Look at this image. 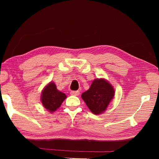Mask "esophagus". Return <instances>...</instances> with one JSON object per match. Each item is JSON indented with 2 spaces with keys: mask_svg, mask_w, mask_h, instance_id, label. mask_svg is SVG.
<instances>
[{
  "mask_svg": "<svg viewBox=\"0 0 159 159\" xmlns=\"http://www.w3.org/2000/svg\"><path fill=\"white\" fill-rule=\"evenodd\" d=\"M71 95H74V96H78L80 94V92L79 91H78V90H76V91H71Z\"/></svg>",
  "mask_w": 159,
  "mask_h": 159,
  "instance_id": "obj_1",
  "label": "esophagus"
}]
</instances>
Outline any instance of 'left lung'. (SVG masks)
Instances as JSON below:
<instances>
[{
	"label": "left lung",
	"mask_w": 159,
	"mask_h": 159,
	"mask_svg": "<svg viewBox=\"0 0 159 159\" xmlns=\"http://www.w3.org/2000/svg\"><path fill=\"white\" fill-rule=\"evenodd\" d=\"M114 95V88L108 80L97 79L93 80L89 89L82 94L81 98L90 111L98 115L105 111Z\"/></svg>",
	"instance_id": "obj_1"
}]
</instances>
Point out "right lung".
<instances>
[{"mask_svg": "<svg viewBox=\"0 0 159 159\" xmlns=\"http://www.w3.org/2000/svg\"><path fill=\"white\" fill-rule=\"evenodd\" d=\"M66 98L65 94L58 90L55 83L52 81L45 85L41 93L43 105L50 113L56 111Z\"/></svg>", "mask_w": 159, "mask_h": 159, "instance_id": "obj_1", "label": "right lung"}]
</instances>
